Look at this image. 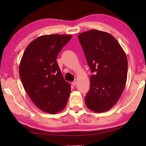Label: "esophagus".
<instances>
[{
	"label": "esophagus",
	"mask_w": 146,
	"mask_h": 146,
	"mask_svg": "<svg viewBox=\"0 0 146 146\" xmlns=\"http://www.w3.org/2000/svg\"><path fill=\"white\" fill-rule=\"evenodd\" d=\"M71 84H72L73 86H75L76 84V81H73V82H71Z\"/></svg>",
	"instance_id": "1"
}]
</instances>
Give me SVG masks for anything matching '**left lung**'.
Listing matches in <instances>:
<instances>
[{
	"label": "left lung",
	"instance_id": "obj_1",
	"mask_svg": "<svg viewBox=\"0 0 146 146\" xmlns=\"http://www.w3.org/2000/svg\"><path fill=\"white\" fill-rule=\"evenodd\" d=\"M79 41L92 73L90 89L85 97L88 109L96 113L110 110L124 90L127 59L111 35L92 29L78 35Z\"/></svg>",
	"mask_w": 146,
	"mask_h": 146
}]
</instances>
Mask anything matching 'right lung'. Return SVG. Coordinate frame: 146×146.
Returning <instances> with one entry per match:
<instances>
[{
  "label": "right lung",
  "instance_id": "obj_1",
  "mask_svg": "<svg viewBox=\"0 0 146 146\" xmlns=\"http://www.w3.org/2000/svg\"><path fill=\"white\" fill-rule=\"evenodd\" d=\"M71 35L39 36L27 46L19 65V75L29 97L41 111L55 114L65 108L71 92L56 59Z\"/></svg>",
  "mask_w": 146,
  "mask_h": 146
}]
</instances>
